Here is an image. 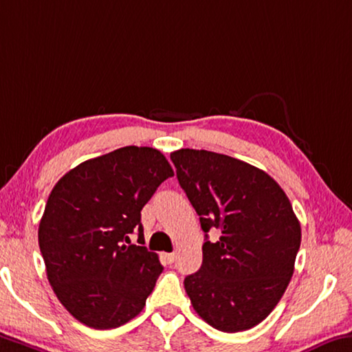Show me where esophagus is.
<instances>
[{"label": "esophagus", "mask_w": 352, "mask_h": 352, "mask_svg": "<svg viewBox=\"0 0 352 352\" xmlns=\"http://www.w3.org/2000/svg\"><path fill=\"white\" fill-rule=\"evenodd\" d=\"M163 256H164V260L167 261V263H174V260H175V252L163 254Z\"/></svg>", "instance_id": "1"}]
</instances>
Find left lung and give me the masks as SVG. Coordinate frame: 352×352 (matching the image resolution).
Returning a JSON list of instances; mask_svg holds the SVG:
<instances>
[{
  "instance_id": "obj_1",
  "label": "left lung",
  "mask_w": 352,
  "mask_h": 352,
  "mask_svg": "<svg viewBox=\"0 0 352 352\" xmlns=\"http://www.w3.org/2000/svg\"><path fill=\"white\" fill-rule=\"evenodd\" d=\"M205 232L202 266L185 278L194 310L217 331L241 332L274 310L294 271L300 224L287 194L258 167L208 150L170 153ZM217 228L221 236L208 241Z\"/></svg>"
}]
</instances>
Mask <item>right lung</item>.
<instances>
[{
    "label": "right lung",
    "mask_w": 352,
    "mask_h": 352,
    "mask_svg": "<svg viewBox=\"0 0 352 352\" xmlns=\"http://www.w3.org/2000/svg\"><path fill=\"white\" fill-rule=\"evenodd\" d=\"M174 175L164 155L128 146L87 160L56 183L38 224L47 277L67 311L92 329H114L146 305L163 272L144 236L141 210Z\"/></svg>",
    "instance_id": "1"
}]
</instances>
